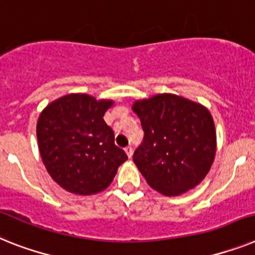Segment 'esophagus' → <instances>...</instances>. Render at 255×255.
Masks as SVG:
<instances>
[{
	"label": "esophagus",
	"instance_id": "obj_1",
	"mask_svg": "<svg viewBox=\"0 0 255 255\" xmlns=\"http://www.w3.org/2000/svg\"><path fill=\"white\" fill-rule=\"evenodd\" d=\"M125 152H126V155H128V157H129V159H131V156H132V147L131 146L126 147Z\"/></svg>",
	"mask_w": 255,
	"mask_h": 255
}]
</instances>
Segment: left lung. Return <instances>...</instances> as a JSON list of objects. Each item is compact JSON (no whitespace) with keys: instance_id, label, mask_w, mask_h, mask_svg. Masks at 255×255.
Masks as SVG:
<instances>
[{"instance_id":"8db88e82","label":"left lung","mask_w":255,"mask_h":255,"mask_svg":"<svg viewBox=\"0 0 255 255\" xmlns=\"http://www.w3.org/2000/svg\"><path fill=\"white\" fill-rule=\"evenodd\" d=\"M144 139L132 160L147 184L167 197L195 188L211 169L216 130L201 103L174 94H156L132 103Z\"/></svg>"}]
</instances>
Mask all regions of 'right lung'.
Returning <instances> with one entry per match:
<instances>
[{
  "mask_svg": "<svg viewBox=\"0 0 255 255\" xmlns=\"http://www.w3.org/2000/svg\"><path fill=\"white\" fill-rule=\"evenodd\" d=\"M113 104L111 99L67 94L40 113L36 125L40 156L50 177L69 193L92 195L105 190L128 160L103 119Z\"/></svg>",
  "mask_w": 255,
  "mask_h": 255,
  "instance_id": "add662e5",
  "label": "right lung"
}]
</instances>
